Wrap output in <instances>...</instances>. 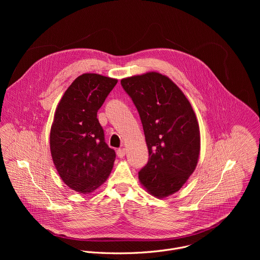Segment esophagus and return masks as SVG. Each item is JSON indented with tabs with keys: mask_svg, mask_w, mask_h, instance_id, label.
Listing matches in <instances>:
<instances>
[{
	"mask_svg": "<svg viewBox=\"0 0 260 260\" xmlns=\"http://www.w3.org/2000/svg\"><path fill=\"white\" fill-rule=\"evenodd\" d=\"M125 153H126V149H125V148H119V149L117 150V155H118V157H123V156L125 155Z\"/></svg>",
	"mask_w": 260,
	"mask_h": 260,
	"instance_id": "1",
	"label": "esophagus"
}]
</instances>
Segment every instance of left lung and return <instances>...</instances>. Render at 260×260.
<instances>
[{"mask_svg":"<svg viewBox=\"0 0 260 260\" xmlns=\"http://www.w3.org/2000/svg\"><path fill=\"white\" fill-rule=\"evenodd\" d=\"M120 83L138 110L149 152L139 179L152 196L167 198L183 186L198 165L201 138L192 107L170 78L156 72Z\"/></svg>","mask_w":260,"mask_h":260,"instance_id":"obj_1","label":"left lung"}]
</instances>
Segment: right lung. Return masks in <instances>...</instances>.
Returning a JSON list of instances; mask_svg holds the SVG:
<instances>
[{
  "instance_id": "obj_1",
  "label": "right lung",
  "mask_w": 260,
  "mask_h": 260,
  "mask_svg": "<svg viewBox=\"0 0 260 260\" xmlns=\"http://www.w3.org/2000/svg\"><path fill=\"white\" fill-rule=\"evenodd\" d=\"M117 80L99 74H83L62 95L50 131V151L54 166L73 190L89 193L107 180L115 151L105 142L96 118Z\"/></svg>"
}]
</instances>
